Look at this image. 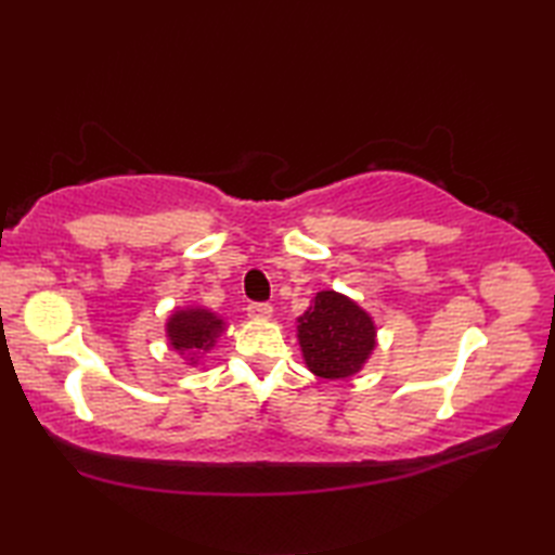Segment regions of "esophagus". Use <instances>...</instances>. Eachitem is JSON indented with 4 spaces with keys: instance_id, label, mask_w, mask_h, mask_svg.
<instances>
[{
    "instance_id": "1",
    "label": "esophagus",
    "mask_w": 555,
    "mask_h": 555,
    "mask_svg": "<svg viewBox=\"0 0 555 555\" xmlns=\"http://www.w3.org/2000/svg\"><path fill=\"white\" fill-rule=\"evenodd\" d=\"M271 305L269 302H250L247 305V317H253V320H269L271 317Z\"/></svg>"
}]
</instances>
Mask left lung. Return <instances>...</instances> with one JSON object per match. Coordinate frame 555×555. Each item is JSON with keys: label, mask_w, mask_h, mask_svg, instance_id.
<instances>
[{"label": "left lung", "mask_w": 555, "mask_h": 555, "mask_svg": "<svg viewBox=\"0 0 555 555\" xmlns=\"http://www.w3.org/2000/svg\"><path fill=\"white\" fill-rule=\"evenodd\" d=\"M298 322L302 358L322 379H346L360 372L376 346L372 317L334 291L317 293L314 305Z\"/></svg>", "instance_id": "obj_1"}]
</instances>
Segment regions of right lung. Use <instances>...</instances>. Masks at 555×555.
Returning a JSON list of instances; mask_svg holds the SVG:
<instances>
[{"label": "right lung", "instance_id": "right-lung-1", "mask_svg": "<svg viewBox=\"0 0 555 555\" xmlns=\"http://www.w3.org/2000/svg\"><path fill=\"white\" fill-rule=\"evenodd\" d=\"M223 332V322L215 312L203 308L176 310L167 324V336L171 346L181 352H199L215 346L217 336Z\"/></svg>", "mask_w": 555, "mask_h": 555}]
</instances>
